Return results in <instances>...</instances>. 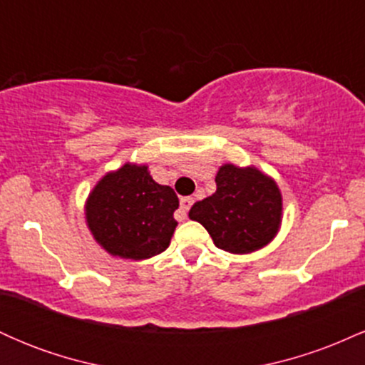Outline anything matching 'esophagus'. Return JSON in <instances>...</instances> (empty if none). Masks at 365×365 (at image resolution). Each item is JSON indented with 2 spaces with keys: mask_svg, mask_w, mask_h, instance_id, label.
Instances as JSON below:
<instances>
[{
  "mask_svg": "<svg viewBox=\"0 0 365 365\" xmlns=\"http://www.w3.org/2000/svg\"><path fill=\"white\" fill-rule=\"evenodd\" d=\"M192 204H194V197H182V199H180V217L185 220L188 209L192 207Z\"/></svg>",
  "mask_w": 365,
  "mask_h": 365,
  "instance_id": "obj_1",
  "label": "esophagus"
}]
</instances>
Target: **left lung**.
<instances>
[{"label": "left lung", "mask_w": 365, "mask_h": 365, "mask_svg": "<svg viewBox=\"0 0 365 365\" xmlns=\"http://www.w3.org/2000/svg\"><path fill=\"white\" fill-rule=\"evenodd\" d=\"M207 230L217 249L249 254L273 240L282 221V194L255 168L221 166L216 192L199 200L188 212Z\"/></svg>", "instance_id": "obj_1"}]
</instances>
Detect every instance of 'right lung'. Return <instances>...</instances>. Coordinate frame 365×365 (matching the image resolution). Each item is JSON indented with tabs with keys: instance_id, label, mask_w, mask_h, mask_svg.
Returning a JSON list of instances; mask_svg holds the SVG:
<instances>
[{
	"instance_id": "right-lung-1",
	"label": "right lung",
	"mask_w": 365,
	"mask_h": 365,
	"mask_svg": "<svg viewBox=\"0 0 365 365\" xmlns=\"http://www.w3.org/2000/svg\"><path fill=\"white\" fill-rule=\"evenodd\" d=\"M178 197L159 185L148 166L125 165L108 173L87 200V225L98 244L123 259L153 257L170 245Z\"/></svg>"
}]
</instances>
